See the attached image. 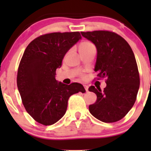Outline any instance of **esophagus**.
I'll list each match as a JSON object with an SVG mask.
<instances>
[{"label":"esophagus","instance_id":"obj_1","mask_svg":"<svg viewBox=\"0 0 151 151\" xmlns=\"http://www.w3.org/2000/svg\"><path fill=\"white\" fill-rule=\"evenodd\" d=\"M84 88H85V91H86V92H88V85H84Z\"/></svg>","mask_w":151,"mask_h":151}]
</instances>
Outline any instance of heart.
I'll return each mask as SVG.
<instances>
[{
	"mask_svg": "<svg viewBox=\"0 0 151 151\" xmlns=\"http://www.w3.org/2000/svg\"><path fill=\"white\" fill-rule=\"evenodd\" d=\"M92 46H94L91 42H88V41H85V42H83L80 43V46H79V50H85V49L88 48V47H91Z\"/></svg>",
	"mask_w": 151,
	"mask_h": 151,
	"instance_id": "heart-1",
	"label": "heart"
}]
</instances>
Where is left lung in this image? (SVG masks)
<instances>
[{
  "label": "left lung",
  "mask_w": 151,
  "mask_h": 151,
  "mask_svg": "<svg viewBox=\"0 0 151 151\" xmlns=\"http://www.w3.org/2000/svg\"><path fill=\"white\" fill-rule=\"evenodd\" d=\"M97 49L94 71L98 80L106 78V88L91 86L97 100L89 106L96 118L104 123L121 120L134 104L139 88V74L134 54L128 42L117 33L108 30L81 32Z\"/></svg>",
  "instance_id": "left-lung-1"
}]
</instances>
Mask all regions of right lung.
I'll return each mask as SVG.
<instances>
[{"instance_id":"obj_1","label":"right lung","mask_w":151,"mask_h":151,"mask_svg":"<svg viewBox=\"0 0 151 151\" xmlns=\"http://www.w3.org/2000/svg\"><path fill=\"white\" fill-rule=\"evenodd\" d=\"M80 32L47 33L28 45L19 63L17 83L27 112L36 121L50 126L65 115L68 100L85 93L83 85L58 83L55 71L63 57L80 39Z\"/></svg>"}]
</instances>
